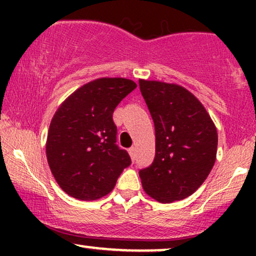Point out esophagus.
Masks as SVG:
<instances>
[{
	"label": "esophagus",
	"instance_id": "esophagus-1",
	"mask_svg": "<svg viewBox=\"0 0 256 256\" xmlns=\"http://www.w3.org/2000/svg\"><path fill=\"white\" fill-rule=\"evenodd\" d=\"M128 154H130L132 160H134V158H136V149H134V146H131V148L128 149Z\"/></svg>",
	"mask_w": 256,
	"mask_h": 256
}]
</instances>
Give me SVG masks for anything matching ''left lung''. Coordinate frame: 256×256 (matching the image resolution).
Listing matches in <instances>:
<instances>
[{
	"mask_svg": "<svg viewBox=\"0 0 256 256\" xmlns=\"http://www.w3.org/2000/svg\"><path fill=\"white\" fill-rule=\"evenodd\" d=\"M140 89L155 126V158L140 171L143 189L161 204L186 198L216 162V125L204 104L180 85L140 79Z\"/></svg>",
	"mask_w": 256,
	"mask_h": 256,
	"instance_id": "left-lung-1",
	"label": "left lung"
}]
</instances>
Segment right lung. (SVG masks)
<instances>
[{"mask_svg": "<svg viewBox=\"0 0 256 256\" xmlns=\"http://www.w3.org/2000/svg\"><path fill=\"white\" fill-rule=\"evenodd\" d=\"M137 84L126 78H98L71 94L52 116L46 158L67 195L94 201L110 194L131 158L116 146L113 112Z\"/></svg>", "mask_w": 256, "mask_h": 256, "instance_id": "obj_1", "label": "right lung"}]
</instances>
